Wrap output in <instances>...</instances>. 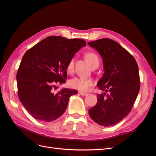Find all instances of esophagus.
<instances>
[{
	"instance_id": "esophagus-1",
	"label": "esophagus",
	"mask_w": 156,
	"mask_h": 156,
	"mask_svg": "<svg viewBox=\"0 0 156 156\" xmlns=\"http://www.w3.org/2000/svg\"><path fill=\"white\" fill-rule=\"evenodd\" d=\"M80 94L81 95H82V96H87V95H88V94H87V93H84V92H80Z\"/></svg>"
}]
</instances>
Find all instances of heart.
<instances>
[{
    "label": "heart",
    "mask_w": 156,
    "mask_h": 156,
    "mask_svg": "<svg viewBox=\"0 0 156 156\" xmlns=\"http://www.w3.org/2000/svg\"><path fill=\"white\" fill-rule=\"evenodd\" d=\"M85 57L91 66L96 64L99 63V57L94 52H88L85 55ZM74 68V59L72 58L69 60L67 64L66 69L68 73H71L73 71ZM68 84L70 87L78 90L81 92L87 91L89 88L92 87L94 85V81L91 79H87L81 77H75L71 79Z\"/></svg>",
    "instance_id": "obj_1"
}]
</instances>
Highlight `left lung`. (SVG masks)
Here are the masks:
<instances>
[{"label":"left lung","instance_id":"left-lung-1","mask_svg":"<svg viewBox=\"0 0 156 156\" xmlns=\"http://www.w3.org/2000/svg\"><path fill=\"white\" fill-rule=\"evenodd\" d=\"M88 45L102 57L104 70L97 83L104 92L97 94V104L88 110L89 116L99 125H114L129 113L140 90L138 64L132 54L111 39L102 38Z\"/></svg>","mask_w":156,"mask_h":156}]
</instances>
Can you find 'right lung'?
Masks as SVG:
<instances>
[{
    "label": "right lung",
    "instance_id": "obj_1",
    "mask_svg": "<svg viewBox=\"0 0 156 156\" xmlns=\"http://www.w3.org/2000/svg\"><path fill=\"white\" fill-rule=\"evenodd\" d=\"M83 46V39L50 36L24 54L16 75L18 97L34 118L43 122L57 119L66 109L70 97L78 93L69 88L55 93L54 88L66 82L67 64Z\"/></svg>",
    "mask_w": 156,
    "mask_h": 156
}]
</instances>
